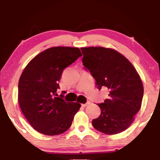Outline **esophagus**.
Returning <instances> with one entry per match:
<instances>
[{
	"instance_id": "obj_1",
	"label": "esophagus",
	"mask_w": 160,
	"mask_h": 160,
	"mask_svg": "<svg viewBox=\"0 0 160 160\" xmlns=\"http://www.w3.org/2000/svg\"><path fill=\"white\" fill-rule=\"evenodd\" d=\"M89 104H90V102H87L86 103H83V104H82V106L83 107H85V106H88V105H89Z\"/></svg>"
}]
</instances>
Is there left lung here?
<instances>
[{
  "mask_svg": "<svg viewBox=\"0 0 160 160\" xmlns=\"http://www.w3.org/2000/svg\"><path fill=\"white\" fill-rule=\"evenodd\" d=\"M82 62L96 85L109 89V98L99 103L101 113L92 120L96 130L107 135L123 132L134 121L141 106L143 86L130 61L114 49L82 47Z\"/></svg>",
  "mask_w": 160,
  "mask_h": 160,
  "instance_id": "obj_1",
  "label": "left lung"
}]
</instances>
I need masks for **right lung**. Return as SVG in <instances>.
I'll list each match as a JSON object with an SVG mask.
<instances>
[{
	"instance_id": "obj_1",
	"label": "right lung",
	"mask_w": 160,
	"mask_h": 160,
	"mask_svg": "<svg viewBox=\"0 0 160 160\" xmlns=\"http://www.w3.org/2000/svg\"><path fill=\"white\" fill-rule=\"evenodd\" d=\"M76 47H56L46 49L31 60L21 74L18 102L28 122L41 134H62L71 126L81 104L66 102L57 96L62 73L82 57Z\"/></svg>"
}]
</instances>
